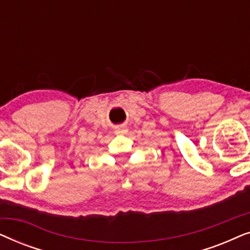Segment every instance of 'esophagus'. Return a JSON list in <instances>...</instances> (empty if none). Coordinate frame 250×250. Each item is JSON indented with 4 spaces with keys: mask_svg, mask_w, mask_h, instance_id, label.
Segmentation results:
<instances>
[{
    "mask_svg": "<svg viewBox=\"0 0 250 250\" xmlns=\"http://www.w3.org/2000/svg\"><path fill=\"white\" fill-rule=\"evenodd\" d=\"M126 132H127V128H126L125 126H118V127L116 128V133H117V134H124Z\"/></svg>",
    "mask_w": 250,
    "mask_h": 250,
    "instance_id": "1",
    "label": "esophagus"
}]
</instances>
